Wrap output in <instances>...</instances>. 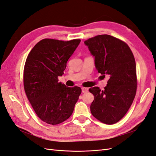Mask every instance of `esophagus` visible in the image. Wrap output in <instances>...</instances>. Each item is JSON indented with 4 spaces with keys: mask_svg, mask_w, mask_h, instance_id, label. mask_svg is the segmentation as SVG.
Segmentation results:
<instances>
[{
    "mask_svg": "<svg viewBox=\"0 0 156 156\" xmlns=\"http://www.w3.org/2000/svg\"><path fill=\"white\" fill-rule=\"evenodd\" d=\"M82 93H86V92H87V91H88V88H87V87H82Z\"/></svg>",
    "mask_w": 156,
    "mask_h": 156,
    "instance_id": "esophagus-1",
    "label": "esophagus"
}]
</instances>
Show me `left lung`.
Masks as SVG:
<instances>
[{"instance_id":"1","label":"left lung","mask_w":156,"mask_h":156,"mask_svg":"<svg viewBox=\"0 0 156 156\" xmlns=\"http://www.w3.org/2000/svg\"><path fill=\"white\" fill-rule=\"evenodd\" d=\"M95 57V66L103 77H109L104 90L93 87L90 105L93 116L107 125L119 121L129 109L136 93V62L126 43L109 35H99L84 41Z\"/></svg>"}]
</instances>
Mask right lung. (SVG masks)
Listing matches in <instances>:
<instances>
[{
  "label": "right lung",
  "mask_w": 156,
  "mask_h": 156,
  "mask_svg": "<svg viewBox=\"0 0 156 156\" xmlns=\"http://www.w3.org/2000/svg\"><path fill=\"white\" fill-rule=\"evenodd\" d=\"M80 43V39H44L26 58L23 70L26 94L38 117L49 125H58L69 119L82 92L80 87H66L58 82Z\"/></svg>",
  "instance_id": "1"
}]
</instances>
